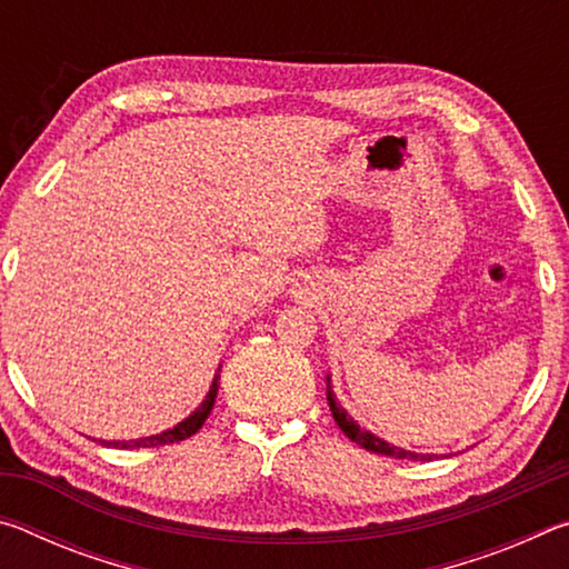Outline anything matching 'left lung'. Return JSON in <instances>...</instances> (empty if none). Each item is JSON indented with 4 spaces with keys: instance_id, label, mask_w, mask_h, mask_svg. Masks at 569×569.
I'll return each instance as SVG.
<instances>
[{
    "instance_id": "1",
    "label": "left lung",
    "mask_w": 569,
    "mask_h": 569,
    "mask_svg": "<svg viewBox=\"0 0 569 569\" xmlns=\"http://www.w3.org/2000/svg\"><path fill=\"white\" fill-rule=\"evenodd\" d=\"M326 387H329V389H326V399H329V407H331V413H333L336 423H339V429L351 441H356V445L363 447L366 451H373V455H387V457H393V459H413V461H429L431 457H437V455H417V451L393 447V445H389V441H383L377 435H371V431L361 429L359 423H356L349 417V413H346V409H341V403H336L329 377H326Z\"/></svg>"
}]
</instances>
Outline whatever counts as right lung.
<instances>
[{
  "label": "right lung",
  "mask_w": 569,
  "mask_h": 569,
  "mask_svg": "<svg viewBox=\"0 0 569 569\" xmlns=\"http://www.w3.org/2000/svg\"><path fill=\"white\" fill-rule=\"evenodd\" d=\"M218 381H220V366H218L216 379H213V383H210V391H208V397L203 399V403H200V407H198L196 411H192L188 419H182L180 423H176V427H172V429H166V431H160V435H152V437L130 439V441H102V439H100V445L114 447V449H140V447H162V445H172V441H182V439L192 437L200 427H203L206 419H208V413H210V409H213L216 397H218Z\"/></svg>",
  "instance_id": "obj_1"
}]
</instances>
